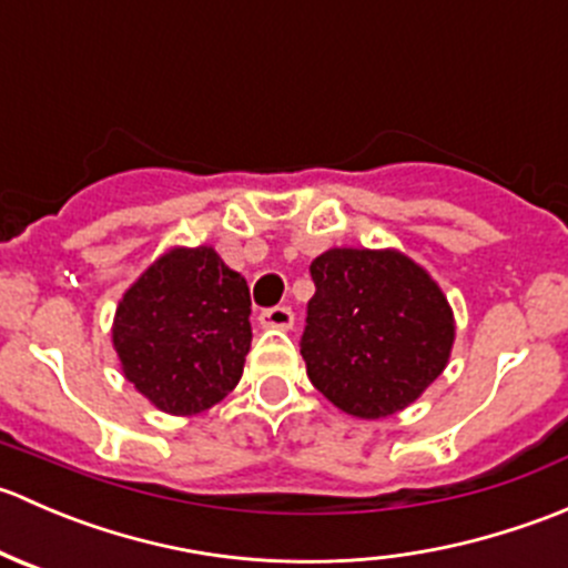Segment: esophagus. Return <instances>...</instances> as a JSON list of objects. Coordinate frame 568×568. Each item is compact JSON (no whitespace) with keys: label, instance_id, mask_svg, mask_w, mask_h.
Instances as JSON below:
<instances>
[{"label":"esophagus","instance_id":"1","mask_svg":"<svg viewBox=\"0 0 568 568\" xmlns=\"http://www.w3.org/2000/svg\"><path fill=\"white\" fill-rule=\"evenodd\" d=\"M261 324L268 329H291L294 326V313L291 307H268L261 313Z\"/></svg>","mask_w":568,"mask_h":568}]
</instances>
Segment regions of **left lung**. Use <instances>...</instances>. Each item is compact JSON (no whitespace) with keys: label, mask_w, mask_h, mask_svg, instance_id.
Returning a JSON list of instances; mask_svg holds the SVG:
<instances>
[{"label":"left lung","mask_w":568,"mask_h":568,"mask_svg":"<svg viewBox=\"0 0 568 568\" xmlns=\"http://www.w3.org/2000/svg\"><path fill=\"white\" fill-rule=\"evenodd\" d=\"M311 274L300 352L313 387L359 420L415 404L456 341L454 307L428 268L395 247H329Z\"/></svg>","instance_id":"8db88e82"}]
</instances>
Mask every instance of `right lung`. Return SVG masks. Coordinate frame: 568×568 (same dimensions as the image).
<instances>
[{
    "mask_svg": "<svg viewBox=\"0 0 568 568\" xmlns=\"http://www.w3.org/2000/svg\"><path fill=\"white\" fill-rule=\"evenodd\" d=\"M250 343L247 280L209 244L164 250L114 307L120 371L175 417L220 404L242 379Z\"/></svg>",
    "mask_w": 568,
    "mask_h": 568,
    "instance_id": "obj_1",
    "label": "right lung"
}]
</instances>
